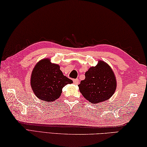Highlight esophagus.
<instances>
[{
    "mask_svg": "<svg viewBox=\"0 0 147 147\" xmlns=\"http://www.w3.org/2000/svg\"><path fill=\"white\" fill-rule=\"evenodd\" d=\"M73 83L74 84L78 85L79 84V80L78 79H74L73 80Z\"/></svg>",
    "mask_w": 147,
    "mask_h": 147,
    "instance_id": "34e87169",
    "label": "esophagus"
}]
</instances>
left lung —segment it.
I'll list each match as a JSON object with an SVG mask.
<instances>
[{"instance_id":"left-lung-1","label":"left lung","mask_w":147,"mask_h":147,"mask_svg":"<svg viewBox=\"0 0 147 147\" xmlns=\"http://www.w3.org/2000/svg\"><path fill=\"white\" fill-rule=\"evenodd\" d=\"M85 78L78 85L84 97L92 103L110 98L116 89V81L110 66L103 61L91 67L85 74Z\"/></svg>"}]
</instances>
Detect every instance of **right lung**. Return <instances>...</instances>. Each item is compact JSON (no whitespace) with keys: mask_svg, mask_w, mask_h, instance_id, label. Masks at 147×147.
I'll return each mask as SVG.
<instances>
[{"mask_svg":"<svg viewBox=\"0 0 147 147\" xmlns=\"http://www.w3.org/2000/svg\"><path fill=\"white\" fill-rule=\"evenodd\" d=\"M73 81L63 75L60 66L53 64L49 59L37 63L31 77V85L36 96L44 101H54L61 96L62 89Z\"/></svg>","mask_w":147,"mask_h":147,"instance_id":"1","label":"right lung"}]
</instances>
